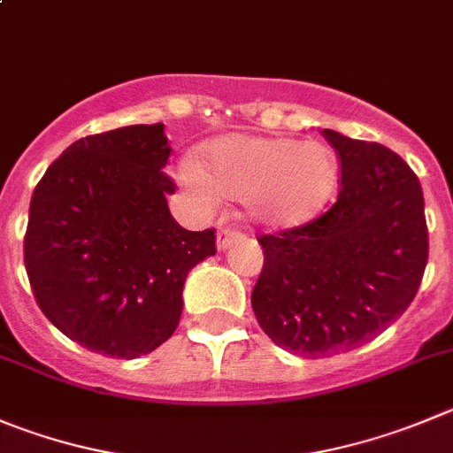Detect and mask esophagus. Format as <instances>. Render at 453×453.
Segmentation results:
<instances>
[{"instance_id":"1","label":"esophagus","mask_w":453,"mask_h":453,"mask_svg":"<svg viewBox=\"0 0 453 453\" xmlns=\"http://www.w3.org/2000/svg\"><path fill=\"white\" fill-rule=\"evenodd\" d=\"M239 239V232L234 227H219L217 232V248L219 250H226L232 246V241Z\"/></svg>"}]
</instances>
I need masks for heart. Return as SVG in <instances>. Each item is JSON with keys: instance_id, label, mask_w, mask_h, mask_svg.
I'll return each mask as SVG.
<instances>
[{"instance_id": "heart-1", "label": "heart", "mask_w": 453, "mask_h": 453, "mask_svg": "<svg viewBox=\"0 0 453 453\" xmlns=\"http://www.w3.org/2000/svg\"><path fill=\"white\" fill-rule=\"evenodd\" d=\"M201 167L185 165L180 179L203 203L214 189L243 198L265 226H297L319 212L340 179L335 151L324 142L230 134L201 150Z\"/></svg>"}]
</instances>
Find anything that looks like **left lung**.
I'll return each instance as SVG.
<instances>
[{
  "label": "left lung",
  "instance_id": "obj_1",
  "mask_svg": "<svg viewBox=\"0 0 453 453\" xmlns=\"http://www.w3.org/2000/svg\"><path fill=\"white\" fill-rule=\"evenodd\" d=\"M340 158L337 201L303 226L261 234L252 311L265 335L302 357L373 340L409 308L429 257L413 169L378 142L324 129Z\"/></svg>",
  "mask_w": 453,
  "mask_h": 453
}]
</instances>
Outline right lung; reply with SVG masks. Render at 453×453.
I'll list each match as a JSON object with an SVG mask.
<instances>
[{
  "mask_svg": "<svg viewBox=\"0 0 453 453\" xmlns=\"http://www.w3.org/2000/svg\"><path fill=\"white\" fill-rule=\"evenodd\" d=\"M163 122L93 134L66 147L33 192L24 265L37 306L69 340L134 360L176 331L189 270L217 255L214 227L169 214L176 183Z\"/></svg>",
  "mask_w": 453,
  "mask_h": 453,
  "instance_id": "obj_1",
  "label": "right lung"
}]
</instances>
